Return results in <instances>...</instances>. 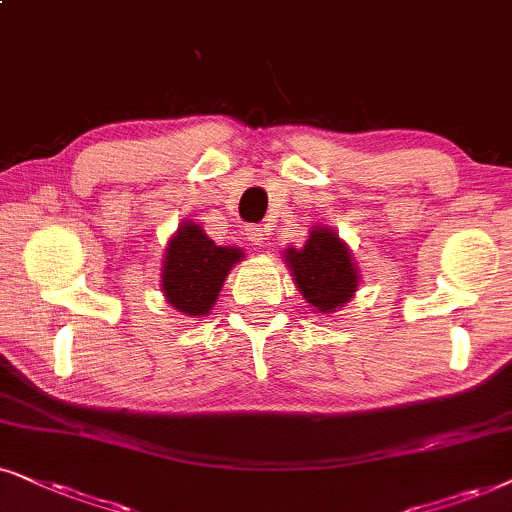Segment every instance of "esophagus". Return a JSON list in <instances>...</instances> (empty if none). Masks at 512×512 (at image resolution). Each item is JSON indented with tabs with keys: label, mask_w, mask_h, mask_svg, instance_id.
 Returning <instances> with one entry per match:
<instances>
[{
	"label": "esophagus",
	"mask_w": 512,
	"mask_h": 512,
	"mask_svg": "<svg viewBox=\"0 0 512 512\" xmlns=\"http://www.w3.org/2000/svg\"><path fill=\"white\" fill-rule=\"evenodd\" d=\"M245 236H248V241L252 243V245H257V248H262L264 243H267V229H262V227H257V224H250L248 229H245Z\"/></svg>",
	"instance_id": "obj_1"
}]
</instances>
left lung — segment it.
<instances>
[{"mask_svg": "<svg viewBox=\"0 0 512 512\" xmlns=\"http://www.w3.org/2000/svg\"><path fill=\"white\" fill-rule=\"evenodd\" d=\"M292 281L316 313L342 309L358 290V269L351 250L335 229L313 227L302 248H285Z\"/></svg>", "mask_w": 512, "mask_h": 512, "instance_id": "1", "label": "left lung"}]
</instances>
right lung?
I'll return each instance as SVG.
<instances>
[{
	"label": "right lung",
	"instance_id": "obj_1",
	"mask_svg": "<svg viewBox=\"0 0 512 512\" xmlns=\"http://www.w3.org/2000/svg\"><path fill=\"white\" fill-rule=\"evenodd\" d=\"M243 260L234 245H215L199 224L187 220L170 236L161 269V290L170 306L185 316H208L227 274Z\"/></svg>",
	"mask_w": 512,
	"mask_h": 512
}]
</instances>
